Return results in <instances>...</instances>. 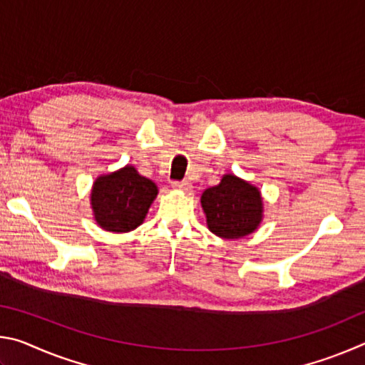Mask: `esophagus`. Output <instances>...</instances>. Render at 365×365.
<instances>
[{
  "label": "esophagus",
  "instance_id": "34e87169",
  "mask_svg": "<svg viewBox=\"0 0 365 365\" xmlns=\"http://www.w3.org/2000/svg\"><path fill=\"white\" fill-rule=\"evenodd\" d=\"M172 188L174 190H180V191H190L191 190V183L183 180V182H174L172 183Z\"/></svg>",
  "mask_w": 365,
  "mask_h": 365
}]
</instances>
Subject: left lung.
Listing matches in <instances>:
<instances>
[{
	"mask_svg": "<svg viewBox=\"0 0 365 365\" xmlns=\"http://www.w3.org/2000/svg\"><path fill=\"white\" fill-rule=\"evenodd\" d=\"M201 207L209 230L225 240L248 237L264 219L261 190L235 174H225L219 185L202 191Z\"/></svg>",
	"mask_w": 365,
	"mask_h": 365,
	"instance_id": "1",
	"label": "left lung"
}]
</instances>
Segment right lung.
Instances as JSON below:
<instances>
[{
    "label": "right lung",
    "instance_id": "add662e5",
    "mask_svg": "<svg viewBox=\"0 0 365 365\" xmlns=\"http://www.w3.org/2000/svg\"><path fill=\"white\" fill-rule=\"evenodd\" d=\"M158 191L156 183L128 164L96 177L90 193L95 222L106 232H132L143 224Z\"/></svg>",
    "mask_w": 365,
    "mask_h": 365
}]
</instances>
